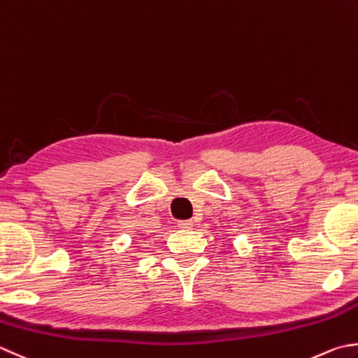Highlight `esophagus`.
I'll use <instances>...</instances> for the list:
<instances>
[{"label":"esophagus","instance_id":"34e87169","mask_svg":"<svg viewBox=\"0 0 358 358\" xmlns=\"http://www.w3.org/2000/svg\"><path fill=\"white\" fill-rule=\"evenodd\" d=\"M179 227H182V229H192L193 227V221L192 220L179 221Z\"/></svg>","mask_w":358,"mask_h":358}]
</instances>
